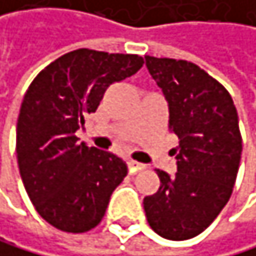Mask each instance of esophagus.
Listing matches in <instances>:
<instances>
[{
	"instance_id": "esophagus-1",
	"label": "esophagus",
	"mask_w": 256,
	"mask_h": 256,
	"mask_svg": "<svg viewBox=\"0 0 256 256\" xmlns=\"http://www.w3.org/2000/svg\"><path fill=\"white\" fill-rule=\"evenodd\" d=\"M127 166H129V170L132 172V174H135V172H140V170H143V168H145V166L143 164H140V162H137V160H129V162H127Z\"/></svg>"
}]
</instances>
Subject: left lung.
<instances>
[{
    "label": "left lung",
    "mask_w": 256,
    "mask_h": 256,
    "mask_svg": "<svg viewBox=\"0 0 256 256\" xmlns=\"http://www.w3.org/2000/svg\"><path fill=\"white\" fill-rule=\"evenodd\" d=\"M145 60L168 102V130L180 142L175 175L156 170L160 186L143 207L160 238L186 240L202 232L232 194L242 154L238 110L224 86L192 62Z\"/></svg>",
    "instance_id": "left-lung-1"
}]
</instances>
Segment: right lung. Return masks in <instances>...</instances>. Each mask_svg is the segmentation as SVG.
I'll return each instance as SVG.
<instances>
[{"mask_svg": "<svg viewBox=\"0 0 256 256\" xmlns=\"http://www.w3.org/2000/svg\"><path fill=\"white\" fill-rule=\"evenodd\" d=\"M143 64L137 54L76 49L28 86L17 121V164L36 212L54 228L73 234L96 228L127 175L121 158L78 143L76 130L110 86Z\"/></svg>", "mask_w": 256, "mask_h": 256, "instance_id": "add662e5", "label": "right lung"}]
</instances>
